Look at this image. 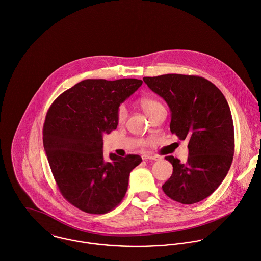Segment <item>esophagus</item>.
Wrapping results in <instances>:
<instances>
[{"label": "esophagus", "mask_w": 261, "mask_h": 261, "mask_svg": "<svg viewBox=\"0 0 261 261\" xmlns=\"http://www.w3.org/2000/svg\"><path fill=\"white\" fill-rule=\"evenodd\" d=\"M142 159H144V160H148V159L158 160V159H160V157L157 156V155H151V154H144V155H142Z\"/></svg>", "instance_id": "1"}]
</instances>
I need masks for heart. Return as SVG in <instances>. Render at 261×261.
Here are the masks:
<instances>
[{
    "label": "heart",
    "instance_id": "heart-1",
    "mask_svg": "<svg viewBox=\"0 0 261 261\" xmlns=\"http://www.w3.org/2000/svg\"><path fill=\"white\" fill-rule=\"evenodd\" d=\"M139 104L141 109L143 110V112L148 116L150 117L157 109L159 108H162L163 106L161 105L160 102H158L155 99L153 98H148V97H144V98H141L140 101H139ZM126 114H127V111H126V108L124 106H120L117 110V121L119 123L123 122L125 117H126Z\"/></svg>",
    "mask_w": 261,
    "mask_h": 261
}]
</instances>
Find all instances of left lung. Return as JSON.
<instances>
[{
    "mask_svg": "<svg viewBox=\"0 0 261 261\" xmlns=\"http://www.w3.org/2000/svg\"><path fill=\"white\" fill-rule=\"evenodd\" d=\"M143 81L168 105L171 133L189 141L186 163L165 157L173 171L162 190L180 204L201 202L221 185L233 160L234 126L227 100L214 84L198 75L169 73Z\"/></svg>",
    "mask_w": 261,
    "mask_h": 261,
    "instance_id": "obj_1",
    "label": "left lung"
}]
</instances>
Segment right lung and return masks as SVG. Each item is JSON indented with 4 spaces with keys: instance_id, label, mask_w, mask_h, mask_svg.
Segmentation results:
<instances>
[{
    "instance_id": "right-lung-1",
    "label": "right lung",
    "mask_w": 261,
    "mask_h": 261,
    "mask_svg": "<svg viewBox=\"0 0 261 261\" xmlns=\"http://www.w3.org/2000/svg\"><path fill=\"white\" fill-rule=\"evenodd\" d=\"M141 80H86L63 92L47 111L43 145L63 198L89 214L116 208L128 189L137 154H103V135L117 128V110Z\"/></svg>"
}]
</instances>
